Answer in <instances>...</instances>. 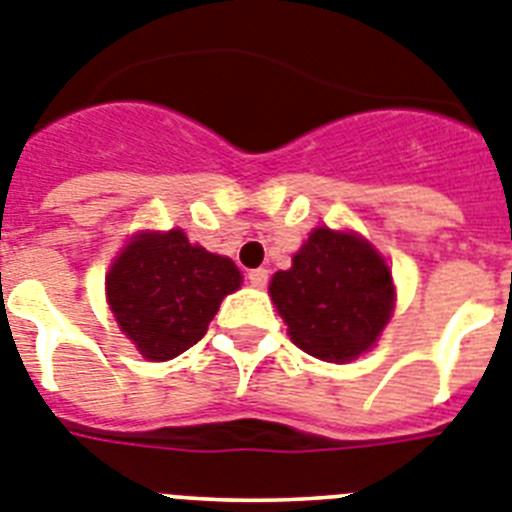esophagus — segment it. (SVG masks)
<instances>
[{"instance_id":"34e87169","label":"esophagus","mask_w":512,"mask_h":512,"mask_svg":"<svg viewBox=\"0 0 512 512\" xmlns=\"http://www.w3.org/2000/svg\"><path fill=\"white\" fill-rule=\"evenodd\" d=\"M247 281L255 286V289H265V283H268V270L265 268H255L247 273Z\"/></svg>"}]
</instances>
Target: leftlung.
I'll return each instance as SVG.
<instances>
[{
    "instance_id": "obj_1",
    "label": "left lung",
    "mask_w": 512,
    "mask_h": 512,
    "mask_svg": "<svg viewBox=\"0 0 512 512\" xmlns=\"http://www.w3.org/2000/svg\"><path fill=\"white\" fill-rule=\"evenodd\" d=\"M270 296L291 341L322 362H351L372 346L393 312V276L354 234L315 229L278 270Z\"/></svg>"
}]
</instances>
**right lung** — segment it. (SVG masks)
<instances>
[{
  "instance_id": "right-lung-1",
  "label": "right lung",
  "mask_w": 512,
  "mask_h": 512,
  "mask_svg": "<svg viewBox=\"0 0 512 512\" xmlns=\"http://www.w3.org/2000/svg\"><path fill=\"white\" fill-rule=\"evenodd\" d=\"M242 273L229 257L187 242L179 229L140 234L106 276V296L119 328L150 362L174 359L208 330Z\"/></svg>"
}]
</instances>
